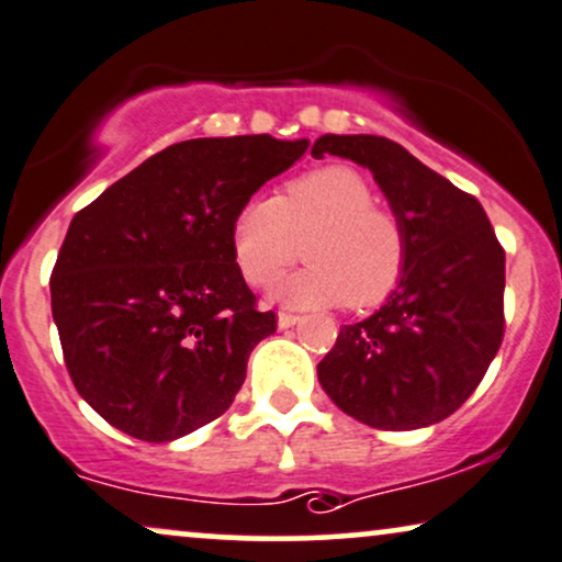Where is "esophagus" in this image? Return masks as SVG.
Instances as JSON below:
<instances>
[{"label":"esophagus","mask_w":562,"mask_h":562,"mask_svg":"<svg viewBox=\"0 0 562 562\" xmlns=\"http://www.w3.org/2000/svg\"><path fill=\"white\" fill-rule=\"evenodd\" d=\"M300 323V315H292V313H279V328L286 330L292 328V325Z\"/></svg>","instance_id":"esophagus-1"}]
</instances>
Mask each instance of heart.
I'll use <instances>...</instances> for the list:
<instances>
[{"mask_svg": "<svg viewBox=\"0 0 562 562\" xmlns=\"http://www.w3.org/2000/svg\"><path fill=\"white\" fill-rule=\"evenodd\" d=\"M372 200L367 179L349 166L296 177L281 198H252L232 224L239 273L252 286H268L292 266L304 241L310 266L276 283V302L300 310L383 302L404 273L406 232Z\"/></svg>", "mask_w": 562, "mask_h": 562, "instance_id": "b5f03b06", "label": "heart"}]
</instances>
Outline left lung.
<instances>
[{
    "label": "left lung",
    "instance_id": "1",
    "mask_svg": "<svg viewBox=\"0 0 562 562\" xmlns=\"http://www.w3.org/2000/svg\"><path fill=\"white\" fill-rule=\"evenodd\" d=\"M313 156L370 169L406 232L396 289L370 317L341 325L317 380L362 425H438L472 396L503 341L505 252L487 213L387 137L323 135Z\"/></svg>",
    "mask_w": 562,
    "mask_h": 562
}]
</instances>
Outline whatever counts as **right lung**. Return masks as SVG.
<instances>
[{
    "label": "right lung",
    "mask_w": 562,
    "mask_h": 562,
    "mask_svg": "<svg viewBox=\"0 0 562 562\" xmlns=\"http://www.w3.org/2000/svg\"><path fill=\"white\" fill-rule=\"evenodd\" d=\"M307 145L270 135L169 145L72 218L52 315L69 378L109 425L171 442L237 396L276 315L255 307L232 224Z\"/></svg>",
    "instance_id": "add662e5"
}]
</instances>
